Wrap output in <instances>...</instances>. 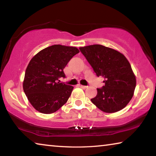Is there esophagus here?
Here are the masks:
<instances>
[{"mask_svg": "<svg viewBox=\"0 0 156 156\" xmlns=\"http://www.w3.org/2000/svg\"><path fill=\"white\" fill-rule=\"evenodd\" d=\"M78 87L82 89H86L87 87V86H84V85H82V84H78Z\"/></svg>", "mask_w": 156, "mask_h": 156, "instance_id": "esophagus-1", "label": "esophagus"}]
</instances>
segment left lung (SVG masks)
<instances>
[{
  "label": "left lung",
  "mask_w": 156,
  "mask_h": 156,
  "mask_svg": "<svg viewBox=\"0 0 156 156\" xmlns=\"http://www.w3.org/2000/svg\"><path fill=\"white\" fill-rule=\"evenodd\" d=\"M79 49L97 76L105 79V86L97 89L96 96L91 101L106 113H115L125 108L133 97L136 85V76L126 58L101 44Z\"/></svg>",
  "instance_id": "8db88e82"
}]
</instances>
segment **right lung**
Instances as JSON below:
<instances>
[{
  "label": "right lung",
  "instance_id": "1",
  "mask_svg": "<svg viewBox=\"0 0 156 156\" xmlns=\"http://www.w3.org/2000/svg\"><path fill=\"white\" fill-rule=\"evenodd\" d=\"M78 53L76 47L54 44L31 59L23 87L28 100L38 112L53 113L67 102L73 87L60 83L59 78H65L63 69Z\"/></svg>",
  "mask_w": 156,
  "mask_h": 156
}]
</instances>
